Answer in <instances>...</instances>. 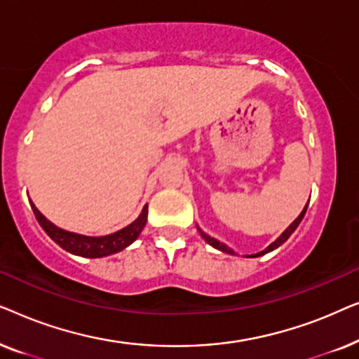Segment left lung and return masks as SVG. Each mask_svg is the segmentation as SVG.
Here are the masks:
<instances>
[{"instance_id":"8db88e82","label":"left lung","mask_w":359,"mask_h":359,"mask_svg":"<svg viewBox=\"0 0 359 359\" xmlns=\"http://www.w3.org/2000/svg\"><path fill=\"white\" fill-rule=\"evenodd\" d=\"M307 205H309V203L306 204V208L302 209V212L297 215V219L294 220V222L289 225V227L284 230V232L279 235V237L274 240V242L271 243V245H268L266 248L263 250V252H258V253H255V255H245V257H248V258H257V257H263V255H266V253H269V252H273V250H276V248H279L281 247V245L286 242V240L291 237V235L294 233V230H296L297 227H299V224L302 222V219H304V215H306V210H307ZM198 230H199V233H201V237H203L205 242H208L210 247H214V248H217V250H220V252H224V253H229V255H237L233 252L232 248L230 247H227V245L225 243H222V242H219L217 238H214V237H210V235H208L205 232H203V230H201V227H198Z\"/></svg>"}]
</instances>
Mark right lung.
<instances>
[{"label": "right lung", "mask_w": 359, "mask_h": 359, "mask_svg": "<svg viewBox=\"0 0 359 359\" xmlns=\"http://www.w3.org/2000/svg\"><path fill=\"white\" fill-rule=\"evenodd\" d=\"M31 208L36 214L37 222L41 224V227L46 230V233L50 237L57 245H60L63 250H67L68 253L78 255V257L85 258H102L114 255L117 252L129 247L130 243H134L142 230H144L147 224V215H149V205H144L139 217L134 222L127 225V227L117 230L114 233L109 235H101V237H90V235H81L76 232H68L65 229L57 227L55 224H52L41 210L36 208V204L32 201Z\"/></svg>", "instance_id": "right-lung-1"}]
</instances>
